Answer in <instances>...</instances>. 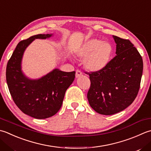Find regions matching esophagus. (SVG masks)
I'll list each match as a JSON object with an SVG mask.
<instances>
[{"instance_id": "obj_1", "label": "esophagus", "mask_w": 151, "mask_h": 151, "mask_svg": "<svg viewBox=\"0 0 151 151\" xmlns=\"http://www.w3.org/2000/svg\"><path fill=\"white\" fill-rule=\"evenodd\" d=\"M82 75V73L80 70H76V78H79Z\"/></svg>"}]
</instances>
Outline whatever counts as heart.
Returning a JSON list of instances; mask_svg holds the SVG:
<instances>
[{
	"mask_svg": "<svg viewBox=\"0 0 151 151\" xmlns=\"http://www.w3.org/2000/svg\"><path fill=\"white\" fill-rule=\"evenodd\" d=\"M113 52V46L110 43L93 38L88 40L80 48L78 54L81 58H85L84 65L88 70L97 72L107 65Z\"/></svg>",
	"mask_w": 151,
	"mask_h": 151,
	"instance_id": "heart-1",
	"label": "heart"
}]
</instances>
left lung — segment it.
I'll return each instance as SVG.
<instances>
[{"label": "left lung", "instance_id": "left-lung-1", "mask_svg": "<svg viewBox=\"0 0 151 151\" xmlns=\"http://www.w3.org/2000/svg\"><path fill=\"white\" fill-rule=\"evenodd\" d=\"M116 54L104 69L89 75L87 97L94 111L111 115L124 110L137 97L143 74V59L129 40L114 36Z\"/></svg>", "mask_w": 151, "mask_h": 151}]
</instances>
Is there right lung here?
Instances as JSON below:
<instances>
[{
    "mask_svg": "<svg viewBox=\"0 0 151 151\" xmlns=\"http://www.w3.org/2000/svg\"><path fill=\"white\" fill-rule=\"evenodd\" d=\"M51 36L39 34L20 41L6 66V82L15 104L23 113L37 119H47L58 113L65 91L75 77V71L63 72L59 69L33 81L23 75L21 61L25 48L35 38L45 39Z\"/></svg>",
    "mask_w": 151,
    "mask_h": 151,
    "instance_id": "add662e5",
    "label": "right lung"
}]
</instances>
